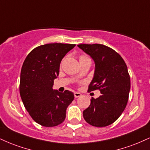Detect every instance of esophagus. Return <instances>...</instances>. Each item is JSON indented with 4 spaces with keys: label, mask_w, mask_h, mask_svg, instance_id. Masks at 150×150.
Segmentation results:
<instances>
[{
    "label": "esophagus",
    "mask_w": 150,
    "mask_h": 150,
    "mask_svg": "<svg viewBox=\"0 0 150 150\" xmlns=\"http://www.w3.org/2000/svg\"><path fill=\"white\" fill-rule=\"evenodd\" d=\"M74 96H75V98H78V97L81 96L82 94H81V93H79V92H75V93H74Z\"/></svg>",
    "instance_id": "1"
}]
</instances>
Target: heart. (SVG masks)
I'll use <instances>...</instances> for the list:
<instances>
[{"instance_id":"1","label":"heart","mask_w":150,"mask_h":150,"mask_svg":"<svg viewBox=\"0 0 150 150\" xmlns=\"http://www.w3.org/2000/svg\"><path fill=\"white\" fill-rule=\"evenodd\" d=\"M86 58H88L87 57H86V56H84V55H81V56H80V58H79V59H80H80H86Z\"/></svg>"}]
</instances>
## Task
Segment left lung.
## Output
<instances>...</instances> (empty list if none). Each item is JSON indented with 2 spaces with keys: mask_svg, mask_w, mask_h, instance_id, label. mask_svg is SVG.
<instances>
[{
  "mask_svg": "<svg viewBox=\"0 0 150 150\" xmlns=\"http://www.w3.org/2000/svg\"><path fill=\"white\" fill-rule=\"evenodd\" d=\"M95 62L94 76L88 91L102 93L91 98L83 117L90 125L104 127L114 123L123 112L129 100L131 80L125 61L114 50L100 44L77 45Z\"/></svg>",
  "mask_w": 150,
  "mask_h": 150,
  "instance_id": "left-lung-1",
  "label": "left lung"
}]
</instances>
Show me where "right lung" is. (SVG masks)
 Wrapping results in <instances>:
<instances>
[{
  "label": "right lung",
  "mask_w": 150,
  "mask_h": 150,
  "mask_svg": "<svg viewBox=\"0 0 150 150\" xmlns=\"http://www.w3.org/2000/svg\"><path fill=\"white\" fill-rule=\"evenodd\" d=\"M75 44L50 43L33 49L21 68L19 93L32 119L45 127L64 122L66 109L74 99L71 91L54 90V80L59 74L61 61Z\"/></svg>",
  "instance_id": "1"
}]
</instances>
